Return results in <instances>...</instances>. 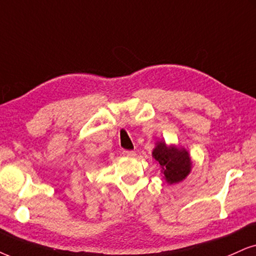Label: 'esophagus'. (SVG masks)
<instances>
[{
    "instance_id": "34e87169",
    "label": "esophagus",
    "mask_w": 256,
    "mask_h": 256,
    "mask_svg": "<svg viewBox=\"0 0 256 256\" xmlns=\"http://www.w3.org/2000/svg\"><path fill=\"white\" fill-rule=\"evenodd\" d=\"M135 153L134 150H124V156H129V158H133V156H135Z\"/></svg>"
}]
</instances>
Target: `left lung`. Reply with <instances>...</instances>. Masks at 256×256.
Here are the masks:
<instances>
[{"label": "left lung", "instance_id": "left-lung-1", "mask_svg": "<svg viewBox=\"0 0 256 256\" xmlns=\"http://www.w3.org/2000/svg\"><path fill=\"white\" fill-rule=\"evenodd\" d=\"M152 156L162 166V173L168 184L184 180L191 172V158L185 148L167 146L165 141H158Z\"/></svg>", "mask_w": 256, "mask_h": 256}]
</instances>
